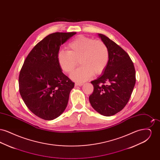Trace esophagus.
Returning a JSON list of instances; mask_svg holds the SVG:
<instances>
[{"instance_id":"34e87169","label":"esophagus","mask_w":160,"mask_h":160,"mask_svg":"<svg viewBox=\"0 0 160 160\" xmlns=\"http://www.w3.org/2000/svg\"><path fill=\"white\" fill-rule=\"evenodd\" d=\"M83 85V83H75V86H82Z\"/></svg>"}]
</instances>
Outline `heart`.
I'll return each instance as SVG.
<instances>
[{
  "label": "heart",
  "instance_id": "1",
  "mask_svg": "<svg viewBox=\"0 0 160 160\" xmlns=\"http://www.w3.org/2000/svg\"><path fill=\"white\" fill-rule=\"evenodd\" d=\"M109 56L108 48L102 41L80 35L69 43L68 51L58 52L57 59L62 70L68 74L73 71L79 61L81 67L71 74V78L82 82L93 75L102 74Z\"/></svg>",
  "mask_w": 160,
  "mask_h": 160
}]
</instances>
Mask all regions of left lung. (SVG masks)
Segmentation results:
<instances>
[{
    "instance_id": "8db88e82",
    "label": "left lung",
    "mask_w": 160,
    "mask_h": 160,
    "mask_svg": "<svg viewBox=\"0 0 160 160\" xmlns=\"http://www.w3.org/2000/svg\"><path fill=\"white\" fill-rule=\"evenodd\" d=\"M98 36L108 48L109 60L101 76L91 82L93 92L89 99L96 112L110 116L128 103L136 83V71L129 55L120 46L103 34Z\"/></svg>"
}]
</instances>
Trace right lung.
<instances>
[{"label":"right lung","instance_id":"obj_1","mask_svg":"<svg viewBox=\"0 0 160 160\" xmlns=\"http://www.w3.org/2000/svg\"><path fill=\"white\" fill-rule=\"evenodd\" d=\"M76 32L48 35L33 47L24 62L19 91L25 104L39 118L51 121L65 110L74 83L61 68L57 55L60 47Z\"/></svg>","mask_w":160,"mask_h":160}]
</instances>
